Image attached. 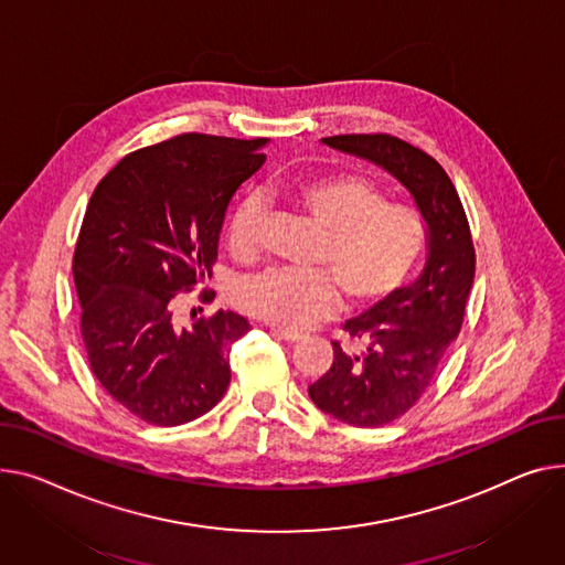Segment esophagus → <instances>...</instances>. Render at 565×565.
Listing matches in <instances>:
<instances>
[{
	"mask_svg": "<svg viewBox=\"0 0 565 565\" xmlns=\"http://www.w3.org/2000/svg\"><path fill=\"white\" fill-rule=\"evenodd\" d=\"M270 331H273V335L281 338V341H286V343H295V341H299V338H302V333L290 331V329H281V327H273Z\"/></svg>",
	"mask_w": 565,
	"mask_h": 565,
	"instance_id": "obj_1",
	"label": "esophagus"
}]
</instances>
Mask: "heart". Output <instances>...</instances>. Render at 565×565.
Masks as SVG:
<instances>
[{
    "label": "heart",
    "instance_id": "b5f03b06",
    "mask_svg": "<svg viewBox=\"0 0 565 565\" xmlns=\"http://www.w3.org/2000/svg\"><path fill=\"white\" fill-rule=\"evenodd\" d=\"M318 227L313 263L324 268H275L245 279L236 288V307L284 329L327 313L338 289L350 305H370L393 295L416 270L427 245L423 215L408 204L386 202L370 179L359 174H324L281 191ZM260 198H241L224 238L236 254L258 245Z\"/></svg>",
    "mask_w": 565,
    "mask_h": 565
}]
</instances>
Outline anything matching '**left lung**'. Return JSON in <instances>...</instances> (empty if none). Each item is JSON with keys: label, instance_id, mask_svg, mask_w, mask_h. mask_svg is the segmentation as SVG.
Returning <instances> with one entry per match:
<instances>
[{"label": "left lung", "instance_id": "1", "mask_svg": "<svg viewBox=\"0 0 565 565\" xmlns=\"http://www.w3.org/2000/svg\"><path fill=\"white\" fill-rule=\"evenodd\" d=\"M338 152L393 174L427 224L423 275L343 329L365 345L352 354L333 343V363L309 386L313 404L354 427H382L416 404L459 335L475 279L470 224L457 188L436 159L388 134L322 138Z\"/></svg>", "mask_w": 565, "mask_h": 565}]
</instances>
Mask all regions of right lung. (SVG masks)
Here are the masks:
<instances>
[{
	"label": "right lung",
	"instance_id": "1",
	"mask_svg": "<svg viewBox=\"0 0 565 565\" xmlns=\"http://www.w3.org/2000/svg\"><path fill=\"white\" fill-rule=\"evenodd\" d=\"M266 142L181 134L127 154L88 202L72 258L84 348L104 391L149 425L191 423L230 386L249 322L217 311L174 329L172 297L211 277L224 213Z\"/></svg>",
	"mask_w": 565,
	"mask_h": 565
}]
</instances>
